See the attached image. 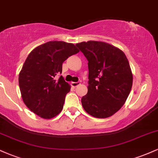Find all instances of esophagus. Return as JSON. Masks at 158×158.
I'll return each mask as SVG.
<instances>
[{"instance_id": "1", "label": "esophagus", "mask_w": 158, "mask_h": 158, "mask_svg": "<svg viewBox=\"0 0 158 158\" xmlns=\"http://www.w3.org/2000/svg\"><path fill=\"white\" fill-rule=\"evenodd\" d=\"M79 85H80L79 82H75V81H72L71 82V86L73 87V88H77V87L79 86Z\"/></svg>"}]
</instances>
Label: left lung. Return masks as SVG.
Instances as JSON below:
<instances>
[{
    "label": "left lung",
    "instance_id": "8db88e82",
    "mask_svg": "<svg viewBox=\"0 0 158 158\" xmlns=\"http://www.w3.org/2000/svg\"><path fill=\"white\" fill-rule=\"evenodd\" d=\"M76 46L88 61L83 108L96 118L109 117L122 108L131 90L133 75L128 59L120 49L104 41H83Z\"/></svg>",
    "mask_w": 158,
    "mask_h": 158
}]
</instances>
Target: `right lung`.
<instances>
[{"instance_id":"add662e5","label":"right lung","mask_w":158,"mask_h":158,"mask_svg":"<svg viewBox=\"0 0 158 158\" xmlns=\"http://www.w3.org/2000/svg\"><path fill=\"white\" fill-rule=\"evenodd\" d=\"M79 50L71 43L48 41L32 50L19 73L21 97L27 108L43 119H51L61 111L70 85L60 77L62 63Z\"/></svg>"}]
</instances>
